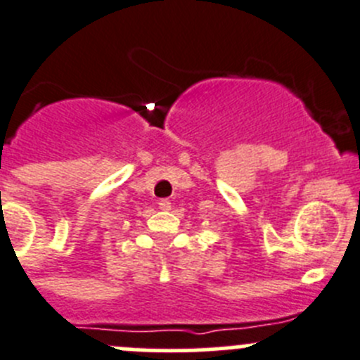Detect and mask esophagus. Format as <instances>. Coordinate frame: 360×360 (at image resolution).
<instances>
[{
  "mask_svg": "<svg viewBox=\"0 0 360 360\" xmlns=\"http://www.w3.org/2000/svg\"><path fill=\"white\" fill-rule=\"evenodd\" d=\"M158 205L162 211H170V209H172V204H170V200H167V198H162V200L158 202Z\"/></svg>",
  "mask_w": 360,
  "mask_h": 360,
  "instance_id": "34e87169",
  "label": "esophagus"
}]
</instances>
